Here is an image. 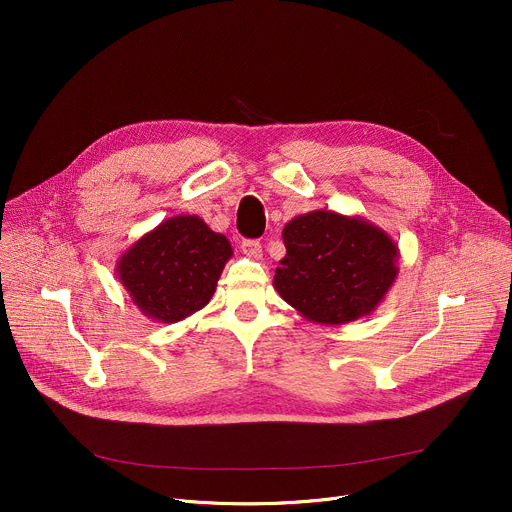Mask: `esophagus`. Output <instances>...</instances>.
<instances>
[{"label": "esophagus", "instance_id": "esophagus-1", "mask_svg": "<svg viewBox=\"0 0 512 512\" xmlns=\"http://www.w3.org/2000/svg\"><path fill=\"white\" fill-rule=\"evenodd\" d=\"M240 249H242V253H245V255L251 257V259H261V245H259V240H242Z\"/></svg>", "mask_w": 512, "mask_h": 512}]
</instances>
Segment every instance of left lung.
Instances as JSON below:
<instances>
[{
    "instance_id": "8db88e82",
    "label": "left lung",
    "mask_w": 512,
    "mask_h": 512,
    "mask_svg": "<svg viewBox=\"0 0 512 512\" xmlns=\"http://www.w3.org/2000/svg\"><path fill=\"white\" fill-rule=\"evenodd\" d=\"M274 288L305 319L344 326L378 309L398 278V245L359 215L315 209L284 230Z\"/></svg>"
}]
</instances>
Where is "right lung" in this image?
Masks as SVG:
<instances>
[{"instance_id":"add662e5","label":"right lung","mask_w":512,"mask_h":512,"mask_svg":"<svg viewBox=\"0 0 512 512\" xmlns=\"http://www.w3.org/2000/svg\"><path fill=\"white\" fill-rule=\"evenodd\" d=\"M232 253L228 238L199 215H174L132 242L116 276L145 317L176 324L211 301Z\"/></svg>"}]
</instances>
